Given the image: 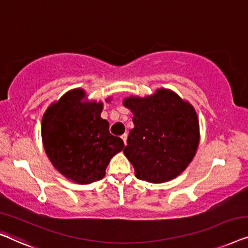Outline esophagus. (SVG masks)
I'll use <instances>...</instances> for the list:
<instances>
[{"instance_id":"1","label":"esophagus","mask_w":248,"mask_h":248,"mask_svg":"<svg viewBox=\"0 0 248 248\" xmlns=\"http://www.w3.org/2000/svg\"><path fill=\"white\" fill-rule=\"evenodd\" d=\"M121 138H123V140H124V145L127 144V138H128V135L125 134V132H124V134L123 136H121Z\"/></svg>"}]
</instances>
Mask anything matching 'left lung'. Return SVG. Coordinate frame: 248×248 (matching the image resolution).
Masks as SVG:
<instances>
[{"label": "left lung", "instance_id": "8db88e82", "mask_svg": "<svg viewBox=\"0 0 248 248\" xmlns=\"http://www.w3.org/2000/svg\"><path fill=\"white\" fill-rule=\"evenodd\" d=\"M124 106L134 114L124 153L134 165L136 177L163 183L182 173L200 140L194 108L165 89L149 96L128 97Z\"/></svg>", "mask_w": 248, "mask_h": 248}]
</instances>
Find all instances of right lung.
<instances>
[{
	"label": "right lung",
	"instance_id": "right-lung-1",
	"mask_svg": "<svg viewBox=\"0 0 248 248\" xmlns=\"http://www.w3.org/2000/svg\"><path fill=\"white\" fill-rule=\"evenodd\" d=\"M84 99L83 90L69 91L48 108L41 123L48 158L59 173L78 184L103 179L110 159L124 147L101 118L103 103Z\"/></svg>",
	"mask_w": 248,
	"mask_h": 248
}]
</instances>
